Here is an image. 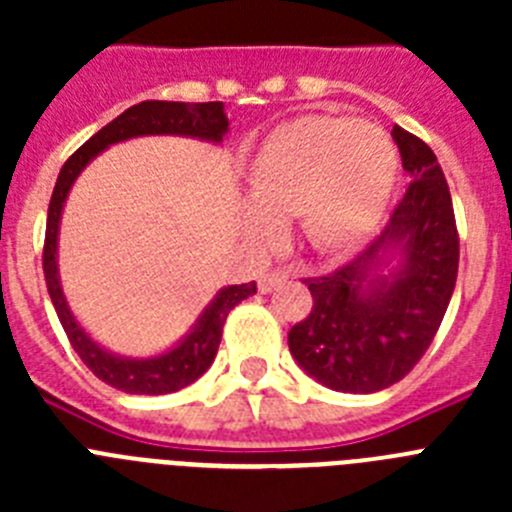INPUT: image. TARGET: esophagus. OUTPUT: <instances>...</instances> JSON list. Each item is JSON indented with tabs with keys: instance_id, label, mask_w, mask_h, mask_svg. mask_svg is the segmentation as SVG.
Segmentation results:
<instances>
[{
	"instance_id": "1",
	"label": "esophagus",
	"mask_w": 512,
	"mask_h": 512,
	"mask_svg": "<svg viewBox=\"0 0 512 512\" xmlns=\"http://www.w3.org/2000/svg\"><path fill=\"white\" fill-rule=\"evenodd\" d=\"M289 277H292V269H274V271H269V274H264V277L259 279V292H261V295H269L271 289H277L279 284L287 282Z\"/></svg>"
}]
</instances>
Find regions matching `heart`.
Returning a JSON list of instances; mask_svg holds the SVG:
<instances>
[{
	"mask_svg": "<svg viewBox=\"0 0 512 512\" xmlns=\"http://www.w3.org/2000/svg\"><path fill=\"white\" fill-rule=\"evenodd\" d=\"M397 166L384 130L354 117H300L261 143L248 171L253 205H243V220L264 235L271 217L300 215L302 233L318 251H348L382 220Z\"/></svg>",
	"mask_w": 512,
	"mask_h": 512,
	"instance_id": "1",
	"label": "heart"
}]
</instances>
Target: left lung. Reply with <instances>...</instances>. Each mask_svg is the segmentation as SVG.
Returning a JSON list of instances; mask_svg holds the SVG:
<instances>
[{"label":"left lung","mask_w":512,"mask_h":512,"mask_svg":"<svg viewBox=\"0 0 512 512\" xmlns=\"http://www.w3.org/2000/svg\"><path fill=\"white\" fill-rule=\"evenodd\" d=\"M410 187L372 246L328 277L305 279L312 310L289 330L302 372L328 390L369 395L413 369L441 325L459 269L449 184L423 140L392 130Z\"/></svg>","instance_id":"left-lung-1"}]
</instances>
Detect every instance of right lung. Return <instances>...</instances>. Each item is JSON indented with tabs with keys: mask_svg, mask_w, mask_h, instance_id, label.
Here are the masks:
<instances>
[{
	"mask_svg": "<svg viewBox=\"0 0 512 512\" xmlns=\"http://www.w3.org/2000/svg\"><path fill=\"white\" fill-rule=\"evenodd\" d=\"M228 125L230 122L223 102L189 104L151 99V102L133 104L122 115H117L110 125H104L99 133H94L63 164L61 174H58L51 205H48V223H45V284H48V295H51L58 320H61L74 351L92 369L94 377H99L115 390L128 392V395H169V392L192 384L194 379H200L215 361L228 312L256 292V282L228 284V287L220 289L210 300V305L200 312V318L194 320L192 328L161 354L143 356V359L115 354L110 348L99 346L89 336L84 325L71 312L66 295H63L61 274H58V230H61L66 197H69L81 171L87 169L99 153L107 151L110 146H117L122 140L143 138V135H179V138H197L220 146L230 130Z\"/></svg>",
	"mask_w": 512,
	"mask_h": 512,
	"instance_id": "obj_1",
	"label": "right lung"
}]
</instances>
